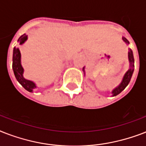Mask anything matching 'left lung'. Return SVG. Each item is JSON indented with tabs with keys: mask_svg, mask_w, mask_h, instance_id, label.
Returning <instances> with one entry per match:
<instances>
[{
	"mask_svg": "<svg viewBox=\"0 0 146 146\" xmlns=\"http://www.w3.org/2000/svg\"><path fill=\"white\" fill-rule=\"evenodd\" d=\"M123 41L126 43L127 44H129V41L125 37L122 38ZM128 60H129V70L125 73V74L123 76V79L121 80V82H120V84L118 85L117 86H116L114 89L111 91V94L112 96H117L118 94H120L122 91L124 90V89L128 86L129 81L131 80L132 76L133 73L134 71V57H133V50L131 49H129L128 51ZM82 71L84 73V76L86 75V72H85V66L82 68Z\"/></svg>",
	"mask_w": 146,
	"mask_h": 146,
	"instance_id": "left-lung-1",
	"label": "left lung"
}]
</instances>
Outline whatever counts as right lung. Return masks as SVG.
Segmentation results:
<instances>
[{"label": "right lung", "instance_id": "1", "mask_svg": "<svg viewBox=\"0 0 146 146\" xmlns=\"http://www.w3.org/2000/svg\"><path fill=\"white\" fill-rule=\"evenodd\" d=\"M28 38V36L26 34H23L18 38L17 42H19V44H23L26 42ZM13 70L14 73L15 77L17 80L19 82V84L23 87L24 89L27 90L28 92H33V90L37 88V85L35 82L31 80H26L24 78L23 73L24 69L22 66L21 64V53L18 48L14 47L13 48Z\"/></svg>", "mask_w": 146, "mask_h": 146}]
</instances>
